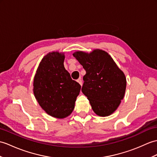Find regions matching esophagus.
Returning a JSON list of instances; mask_svg holds the SVG:
<instances>
[{
  "label": "esophagus",
  "instance_id": "obj_1",
  "mask_svg": "<svg viewBox=\"0 0 157 157\" xmlns=\"http://www.w3.org/2000/svg\"><path fill=\"white\" fill-rule=\"evenodd\" d=\"M77 82L79 83L80 85L82 86V79H80V78H79V79H78L77 80Z\"/></svg>",
  "mask_w": 157,
  "mask_h": 157
}]
</instances>
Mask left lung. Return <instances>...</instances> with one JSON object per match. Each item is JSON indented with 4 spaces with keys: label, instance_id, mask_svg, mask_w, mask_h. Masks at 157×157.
Segmentation results:
<instances>
[{
    "label": "left lung",
    "instance_id": "left-lung-1",
    "mask_svg": "<svg viewBox=\"0 0 157 157\" xmlns=\"http://www.w3.org/2000/svg\"><path fill=\"white\" fill-rule=\"evenodd\" d=\"M74 56L86 70L82 91L99 116L114 113L124 96L126 78L106 52L100 49L86 53L78 51Z\"/></svg>",
    "mask_w": 157,
    "mask_h": 157
}]
</instances>
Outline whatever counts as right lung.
I'll list each match as a JSON object with an SVG mask.
<instances>
[{
	"label": "right lung",
	"instance_id": "obj_1",
	"mask_svg": "<svg viewBox=\"0 0 157 157\" xmlns=\"http://www.w3.org/2000/svg\"><path fill=\"white\" fill-rule=\"evenodd\" d=\"M64 53L49 52L39 63L33 79V94L40 106L52 117L63 119L75 108L81 86L64 67Z\"/></svg>",
	"mask_w": 157,
	"mask_h": 157
}]
</instances>
